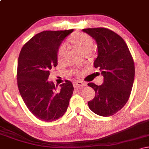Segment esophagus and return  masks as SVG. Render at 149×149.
<instances>
[{"instance_id": "34e87169", "label": "esophagus", "mask_w": 149, "mask_h": 149, "mask_svg": "<svg viewBox=\"0 0 149 149\" xmlns=\"http://www.w3.org/2000/svg\"><path fill=\"white\" fill-rule=\"evenodd\" d=\"M86 84L85 83H83L81 81H76V82H73V86L74 88H78L79 87H83V86H85Z\"/></svg>"}]
</instances>
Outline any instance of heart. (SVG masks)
Listing matches in <instances>:
<instances>
[{
  "label": "heart",
  "instance_id": "obj_1",
  "mask_svg": "<svg viewBox=\"0 0 149 149\" xmlns=\"http://www.w3.org/2000/svg\"><path fill=\"white\" fill-rule=\"evenodd\" d=\"M71 42L83 54L91 52L94 46L93 38L85 33H77L71 38ZM67 47L65 44H61L57 50V60L59 63L63 62L66 57Z\"/></svg>",
  "mask_w": 149,
  "mask_h": 149
}]
</instances>
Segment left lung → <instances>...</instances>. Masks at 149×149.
<instances>
[{"mask_svg": "<svg viewBox=\"0 0 149 149\" xmlns=\"http://www.w3.org/2000/svg\"><path fill=\"white\" fill-rule=\"evenodd\" d=\"M97 43L98 56L94 66L99 68L104 83L88 85L95 90V97L88 102L92 111L111 116L125 105L130 96L134 79V63L127 44L118 34L107 28L84 29Z\"/></svg>", "mask_w": 149, "mask_h": 149, "instance_id": "left-lung-1", "label": "left lung"}]
</instances>
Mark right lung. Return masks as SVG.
Returning <instances> with one entry per match:
<instances>
[{
	"mask_svg": "<svg viewBox=\"0 0 149 149\" xmlns=\"http://www.w3.org/2000/svg\"><path fill=\"white\" fill-rule=\"evenodd\" d=\"M73 31L40 32L20 51L17 73L19 91L29 110L40 120H56L67 110L73 92L72 83L66 80L57 89L47 79L49 71L57 65L58 48Z\"/></svg>",
	"mask_w": 149,
	"mask_h": 149,
	"instance_id": "obj_1",
	"label": "right lung"
}]
</instances>
